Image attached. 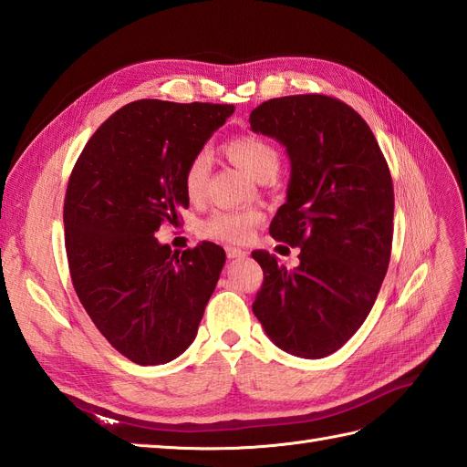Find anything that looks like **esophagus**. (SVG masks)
Listing matches in <instances>:
<instances>
[{"instance_id": "obj_1", "label": "esophagus", "mask_w": 467, "mask_h": 467, "mask_svg": "<svg viewBox=\"0 0 467 467\" xmlns=\"http://www.w3.org/2000/svg\"><path fill=\"white\" fill-rule=\"evenodd\" d=\"M225 253H228L230 259H242V257H247V251L242 249V247H225Z\"/></svg>"}]
</instances>
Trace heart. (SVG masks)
<instances>
[{"instance_id": "heart-1", "label": "heart", "mask_w": 467, "mask_h": 467, "mask_svg": "<svg viewBox=\"0 0 467 467\" xmlns=\"http://www.w3.org/2000/svg\"><path fill=\"white\" fill-rule=\"evenodd\" d=\"M225 155L253 179L273 177L278 169V151L266 140L245 134L235 136L225 144ZM210 160L206 153H199L189 161L185 169V191L191 199H199L204 191ZM259 222L257 212L220 210L202 222V235L218 242L239 244L247 239L253 225Z\"/></svg>"}]
</instances>
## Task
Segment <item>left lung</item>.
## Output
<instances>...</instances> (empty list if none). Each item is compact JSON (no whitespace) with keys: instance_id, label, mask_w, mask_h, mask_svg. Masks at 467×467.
Here are the masks:
<instances>
[{"instance_id":"1","label":"left lung","mask_w":467,"mask_h":467,"mask_svg":"<svg viewBox=\"0 0 467 467\" xmlns=\"http://www.w3.org/2000/svg\"><path fill=\"white\" fill-rule=\"evenodd\" d=\"M251 130L286 150V202L271 222L278 242L300 247L288 271L253 251L265 280L253 314L271 341L323 358L358 331L388 273L393 185L370 126L327 95H290L251 110Z\"/></svg>"}]
</instances>
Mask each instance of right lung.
<instances>
[{
  "instance_id": "right-lung-1",
  "label": "right lung",
  "mask_w": 467,
  "mask_h": 467,
  "mask_svg": "<svg viewBox=\"0 0 467 467\" xmlns=\"http://www.w3.org/2000/svg\"><path fill=\"white\" fill-rule=\"evenodd\" d=\"M234 105L142 99L109 117L83 148L64 201L69 275L95 327L129 360H175L194 341L225 253L181 255L153 234L189 208L185 169Z\"/></svg>"
}]
</instances>
